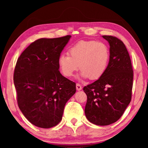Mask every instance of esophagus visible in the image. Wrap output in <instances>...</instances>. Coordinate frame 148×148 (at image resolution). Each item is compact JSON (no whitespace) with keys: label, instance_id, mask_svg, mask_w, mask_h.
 I'll use <instances>...</instances> for the list:
<instances>
[{"label":"esophagus","instance_id":"esophagus-1","mask_svg":"<svg viewBox=\"0 0 148 148\" xmlns=\"http://www.w3.org/2000/svg\"><path fill=\"white\" fill-rule=\"evenodd\" d=\"M82 87L81 86V85L79 84H76V89L77 90V91H80V90H82Z\"/></svg>","mask_w":148,"mask_h":148}]
</instances>
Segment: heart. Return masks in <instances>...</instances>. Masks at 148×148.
Instances as JSON below:
<instances>
[{
  "instance_id": "heart-1",
  "label": "heart",
  "mask_w": 148,
  "mask_h": 148,
  "mask_svg": "<svg viewBox=\"0 0 148 148\" xmlns=\"http://www.w3.org/2000/svg\"><path fill=\"white\" fill-rule=\"evenodd\" d=\"M67 54H61L58 63L62 73L66 77L73 76L82 69L78 79H98L106 71L110 58L109 49L102 42L80 41L70 47Z\"/></svg>"
}]
</instances>
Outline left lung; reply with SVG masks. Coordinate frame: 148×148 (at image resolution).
<instances>
[{"instance_id": "left-lung-1", "label": "left lung", "mask_w": 148, "mask_h": 148, "mask_svg": "<svg viewBox=\"0 0 148 148\" xmlns=\"http://www.w3.org/2000/svg\"><path fill=\"white\" fill-rule=\"evenodd\" d=\"M110 45V59L103 76L84 87L87 97V119L97 125L117 121L131 101L133 71L128 51L121 40L102 36Z\"/></svg>"}]
</instances>
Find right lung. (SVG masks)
Wrapping results in <instances>:
<instances>
[{
	"instance_id": "obj_1",
	"label": "right lung",
	"mask_w": 148,
	"mask_h": 148,
	"mask_svg": "<svg viewBox=\"0 0 148 148\" xmlns=\"http://www.w3.org/2000/svg\"><path fill=\"white\" fill-rule=\"evenodd\" d=\"M71 35L40 38L31 44L17 59L14 74L18 106L35 126L48 129L61 121L76 84L59 71V57Z\"/></svg>"
}]
</instances>
